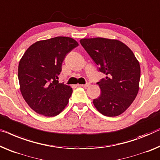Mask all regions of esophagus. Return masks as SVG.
<instances>
[{
    "label": "esophagus",
    "instance_id": "esophagus-1",
    "mask_svg": "<svg viewBox=\"0 0 160 160\" xmlns=\"http://www.w3.org/2000/svg\"><path fill=\"white\" fill-rule=\"evenodd\" d=\"M90 85V83H86L85 85H79V86L83 87V88H88Z\"/></svg>",
    "mask_w": 160,
    "mask_h": 160
}]
</instances>
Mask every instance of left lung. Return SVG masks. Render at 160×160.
Masks as SVG:
<instances>
[{
	"mask_svg": "<svg viewBox=\"0 0 160 160\" xmlns=\"http://www.w3.org/2000/svg\"><path fill=\"white\" fill-rule=\"evenodd\" d=\"M80 42L100 72L106 74L97 84L101 94L92 103L106 116H117L133 103L139 91L140 65L134 54L118 40L106 38L82 39Z\"/></svg>",
	"mask_w": 160,
	"mask_h": 160,
	"instance_id": "8db88e82",
	"label": "left lung"
}]
</instances>
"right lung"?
Segmentation results:
<instances>
[{
  "label": "right lung",
  "mask_w": 160,
  "mask_h": 160,
  "mask_svg": "<svg viewBox=\"0 0 160 160\" xmlns=\"http://www.w3.org/2000/svg\"><path fill=\"white\" fill-rule=\"evenodd\" d=\"M78 46L72 38L57 37L35 42L23 54L18 69L20 90L37 113L55 116L68 105L72 89L59 83L58 76L65 57Z\"/></svg>",
  "instance_id": "add662e5"
}]
</instances>
